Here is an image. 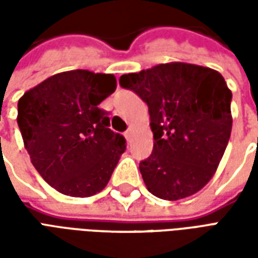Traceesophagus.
<instances>
[{
  "label": "esophagus",
  "instance_id": "34e87169",
  "mask_svg": "<svg viewBox=\"0 0 258 258\" xmlns=\"http://www.w3.org/2000/svg\"><path fill=\"white\" fill-rule=\"evenodd\" d=\"M125 138H127V141H131V138H133V130L130 128V130H127V131H125Z\"/></svg>",
  "mask_w": 258,
  "mask_h": 258
}]
</instances>
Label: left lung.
I'll return each instance as SVG.
<instances>
[{"instance_id": "8db88e82", "label": "left lung", "mask_w": 258, "mask_h": 258, "mask_svg": "<svg viewBox=\"0 0 258 258\" xmlns=\"http://www.w3.org/2000/svg\"><path fill=\"white\" fill-rule=\"evenodd\" d=\"M120 85L149 107L153 152L140 163L156 198L179 200L216 174L232 130V92L217 70L185 62L123 74Z\"/></svg>"}]
</instances>
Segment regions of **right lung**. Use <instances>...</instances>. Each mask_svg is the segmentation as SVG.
Here are the masks:
<instances>
[{
    "label": "right lung",
    "mask_w": 258,
    "mask_h": 258,
    "mask_svg": "<svg viewBox=\"0 0 258 258\" xmlns=\"http://www.w3.org/2000/svg\"><path fill=\"white\" fill-rule=\"evenodd\" d=\"M117 87L113 74L69 70L26 91L18 125L33 166L52 188L90 198L109 182L125 151L99 105Z\"/></svg>",
    "instance_id": "1"
}]
</instances>
